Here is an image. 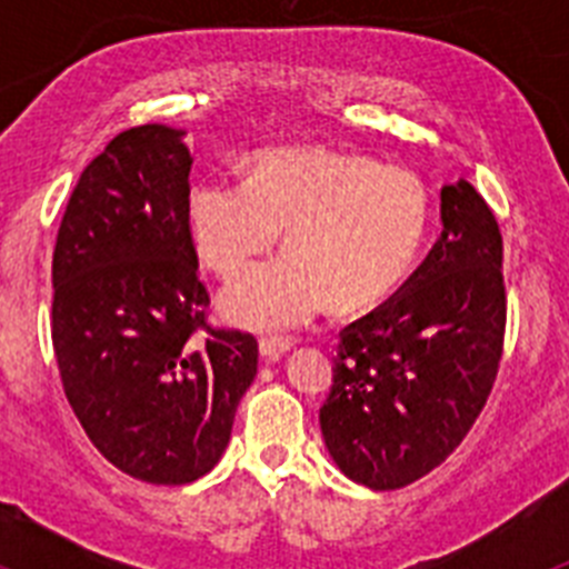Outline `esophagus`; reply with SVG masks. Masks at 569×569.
Here are the masks:
<instances>
[{"label":"esophagus","instance_id":"esophagus-1","mask_svg":"<svg viewBox=\"0 0 569 569\" xmlns=\"http://www.w3.org/2000/svg\"><path fill=\"white\" fill-rule=\"evenodd\" d=\"M290 350V341L284 339H261L259 341V353L264 361H279L281 356Z\"/></svg>","mask_w":569,"mask_h":569}]
</instances>
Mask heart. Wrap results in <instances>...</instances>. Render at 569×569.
<instances>
[{
    "label": "heart",
    "mask_w": 569,
    "mask_h": 569,
    "mask_svg": "<svg viewBox=\"0 0 569 569\" xmlns=\"http://www.w3.org/2000/svg\"><path fill=\"white\" fill-rule=\"evenodd\" d=\"M196 253L224 279L248 273L284 230L288 259L224 290L222 313L261 333L305 328L330 305L361 313L410 276L430 230V190L416 170L370 156L281 148L256 156L244 179L190 190Z\"/></svg>",
    "instance_id": "heart-1"
}]
</instances>
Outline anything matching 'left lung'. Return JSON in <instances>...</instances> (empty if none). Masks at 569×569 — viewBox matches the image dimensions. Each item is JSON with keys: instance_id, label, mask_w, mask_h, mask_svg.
Here are the masks:
<instances>
[{"instance_id": "8db88e82", "label": "left lung", "mask_w": 569, "mask_h": 569, "mask_svg": "<svg viewBox=\"0 0 569 569\" xmlns=\"http://www.w3.org/2000/svg\"><path fill=\"white\" fill-rule=\"evenodd\" d=\"M505 244L470 182L441 188V236L416 273L341 330L319 410L347 479L399 490L441 465L479 419L505 350Z\"/></svg>"}]
</instances>
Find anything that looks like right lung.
Masks as SVG:
<instances>
[{
    "mask_svg": "<svg viewBox=\"0 0 569 569\" xmlns=\"http://www.w3.org/2000/svg\"><path fill=\"white\" fill-rule=\"evenodd\" d=\"M182 136L168 124L113 136L79 176L53 248L64 396L99 453L148 485L213 470L259 365L253 336L204 319Z\"/></svg>",
    "mask_w": 569,
    "mask_h": 569,
    "instance_id": "right-lung-1",
    "label": "right lung"
}]
</instances>
